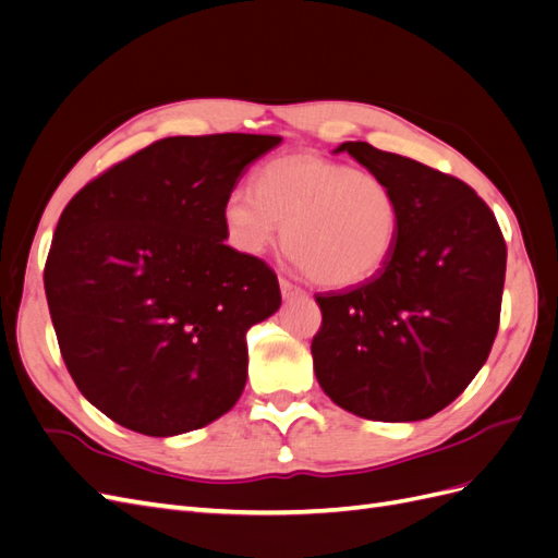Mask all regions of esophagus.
I'll list each match as a JSON object with an SVG mask.
<instances>
[{
    "instance_id": "1",
    "label": "esophagus",
    "mask_w": 558,
    "mask_h": 558,
    "mask_svg": "<svg viewBox=\"0 0 558 558\" xmlns=\"http://www.w3.org/2000/svg\"><path fill=\"white\" fill-rule=\"evenodd\" d=\"M279 289H281V295L289 300V298H305L307 293L300 289L298 283H293V281H289V279H279Z\"/></svg>"
}]
</instances>
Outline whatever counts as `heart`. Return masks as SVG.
<instances>
[{
  "mask_svg": "<svg viewBox=\"0 0 558 558\" xmlns=\"http://www.w3.org/2000/svg\"><path fill=\"white\" fill-rule=\"evenodd\" d=\"M223 223L230 242L251 256L283 232L289 256L316 283L342 289L373 277L391 256L400 205L393 185L375 172L289 154L263 167L256 191L238 185L228 193Z\"/></svg>",
  "mask_w": 558,
  "mask_h": 558,
  "instance_id": "1",
  "label": "heart"
}]
</instances>
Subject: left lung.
<instances>
[{
    "label": "left lung",
    "instance_id": "obj_1",
    "mask_svg": "<svg viewBox=\"0 0 558 558\" xmlns=\"http://www.w3.org/2000/svg\"><path fill=\"white\" fill-rule=\"evenodd\" d=\"M393 185L400 230L375 277L316 295L314 373L342 410L373 421H421L475 379L500 324L508 246L468 183L367 142H344Z\"/></svg>",
    "mask_w": 558,
    "mask_h": 558
}]
</instances>
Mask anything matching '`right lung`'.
Wrapping results in <instances>:
<instances>
[{"label": "right lung", "instance_id": "add662e5", "mask_svg": "<svg viewBox=\"0 0 558 558\" xmlns=\"http://www.w3.org/2000/svg\"><path fill=\"white\" fill-rule=\"evenodd\" d=\"M275 134L167 137L70 199L44 289L78 391L116 424L170 437L211 424L246 384V330L281 305L269 265L230 248L228 193Z\"/></svg>", "mask_w": 558, "mask_h": 558}]
</instances>
